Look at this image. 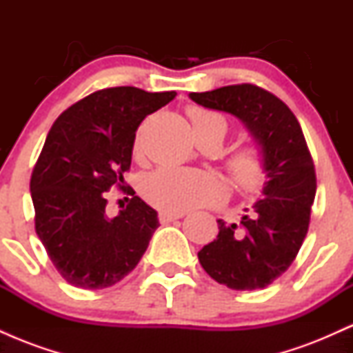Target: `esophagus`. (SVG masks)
I'll list each match as a JSON object with an SVG mask.
<instances>
[{"mask_svg": "<svg viewBox=\"0 0 353 353\" xmlns=\"http://www.w3.org/2000/svg\"><path fill=\"white\" fill-rule=\"evenodd\" d=\"M184 216H185V212H169V210H161V212L157 214L161 224H169V222L176 221V219H181Z\"/></svg>", "mask_w": 353, "mask_h": 353, "instance_id": "34e87169", "label": "esophagus"}]
</instances>
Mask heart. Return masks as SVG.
<instances>
[{
  "mask_svg": "<svg viewBox=\"0 0 353 353\" xmlns=\"http://www.w3.org/2000/svg\"><path fill=\"white\" fill-rule=\"evenodd\" d=\"M188 112L196 137L217 136L224 141L228 134V123L224 117L197 106H190ZM139 149L141 139L137 136L134 152H139ZM225 169L239 190L247 194L255 192L267 179L265 152L254 144L241 145L225 157ZM141 190L149 204L169 212L214 205L225 197V185L217 176L181 168H161L151 172L143 181Z\"/></svg>",
  "mask_w": 353,
  "mask_h": 353,
  "instance_id": "1",
  "label": "heart"
}]
</instances>
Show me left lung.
<instances>
[{"instance_id":"1","label":"left lung","mask_w":353,"mask_h":353,"mask_svg":"<svg viewBox=\"0 0 353 353\" xmlns=\"http://www.w3.org/2000/svg\"><path fill=\"white\" fill-rule=\"evenodd\" d=\"M189 96L201 106L244 121L265 152L269 177L265 197L252 212L239 224L219 219L217 239L202 247L197 257L202 269L229 289H264L289 269L309 230L317 177L302 128L282 99L255 84Z\"/></svg>"}]
</instances>
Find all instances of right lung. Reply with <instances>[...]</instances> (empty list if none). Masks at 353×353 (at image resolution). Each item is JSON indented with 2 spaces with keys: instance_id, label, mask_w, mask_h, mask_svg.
I'll use <instances>...</instances> for the list:
<instances>
[{
  "instance_id": "right-lung-1",
  "label": "right lung",
  "mask_w": 353,
  "mask_h": 353,
  "mask_svg": "<svg viewBox=\"0 0 353 353\" xmlns=\"http://www.w3.org/2000/svg\"><path fill=\"white\" fill-rule=\"evenodd\" d=\"M174 98L176 91L99 89L51 125L30 181L34 230L71 285L111 287L139 264L159 221L125 185L124 172L131 168L136 129ZM112 187L123 190L130 202L111 219L105 192Z\"/></svg>"
}]
</instances>
